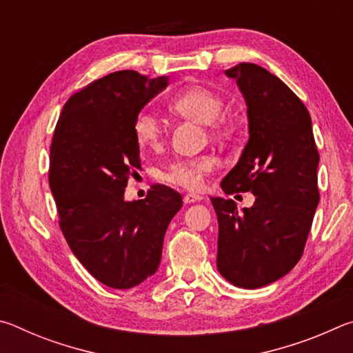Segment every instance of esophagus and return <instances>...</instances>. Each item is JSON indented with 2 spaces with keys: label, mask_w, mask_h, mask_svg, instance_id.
Here are the masks:
<instances>
[{
  "label": "esophagus",
  "mask_w": 353,
  "mask_h": 353,
  "mask_svg": "<svg viewBox=\"0 0 353 353\" xmlns=\"http://www.w3.org/2000/svg\"><path fill=\"white\" fill-rule=\"evenodd\" d=\"M201 199H202V196L193 194V193H188V194L183 196V202H185V204H193V202L201 201Z\"/></svg>",
  "instance_id": "1"
}]
</instances>
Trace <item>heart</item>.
<instances>
[{"label":"heart","mask_w":353,"mask_h":353,"mask_svg":"<svg viewBox=\"0 0 353 353\" xmlns=\"http://www.w3.org/2000/svg\"><path fill=\"white\" fill-rule=\"evenodd\" d=\"M170 109L176 115L208 126L212 137H227L232 132L229 119L219 117L224 109V98L204 85H191L179 92L170 101ZM137 145L146 151H159L166 140V129L155 113L143 110L134 119ZM216 170V160L210 155L179 159L163 172V181L185 190H201L207 176Z\"/></svg>","instance_id":"heart-1"}]
</instances>
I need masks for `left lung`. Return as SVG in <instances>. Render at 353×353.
<instances>
[{"mask_svg":"<svg viewBox=\"0 0 353 353\" xmlns=\"http://www.w3.org/2000/svg\"><path fill=\"white\" fill-rule=\"evenodd\" d=\"M244 94L249 140L221 187L225 194L252 191L255 202L238 213L232 199L212 198L218 216L221 276L241 288H260L301 260L319 202L312 118L297 94L255 63L225 70Z\"/></svg>","mask_w":353,"mask_h":353,"instance_id":"left-lung-1","label":"left lung"}]
</instances>
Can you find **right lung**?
Here are the masks:
<instances>
[{
	"mask_svg": "<svg viewBox=\"0 0 353 353\" xmlns=\"http://www.w3.org/2000/svg\"><path fill=\"white\" fill-rule=\"evenodd\" d=\"M166 82L132 70L93 81L65 103L51 140L59 225L82 266L110 288H132L157 271L166 227L182 208V196L162 183L124 201L140 170L134 119Z\"/></svg>",
	"mask_w": 353,
	"mask_h": 353,
	"instance_id": "add662e5",
	"label": "right lung"
}]
</instances>
